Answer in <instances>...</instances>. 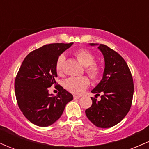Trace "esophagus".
Instances as JSON below:
<instances>
[{"label": "esophagus", "mask_w": 149, "mask_h": 149, "mask_svg": "<svg viewBox=\"0 0 149 149\" xmlns=\"http://www.w3.org/2000/svg\"><path fill=\"white\" fill-rule=\"evenodd\" d=\"M80 98V96H77V95H74V96H73V99H74V100H78V99Z\"/></svg>", "instance_id": "1"}]
</instances>
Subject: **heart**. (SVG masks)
I'll list each match as a JSON object with an SVG mask.
<instances>
[{
    "instance_id": "1",
    "label": "heart",
    "mask_w": 149,
    "mask_h": 149,
    "mask_svg": "<svg viewBox=\"0 0 149 149\" xmlns=\"http://www.w3.org/2000/svg\"><path fill=\"white\" fill-rule=\"evenodd\" d=\"M78 60L85 67V72L92 80H97L102 74V67L95 63V56L87 49H80L75 52ZM65 56L61 54L56 61L55 68L57 72L61 74L64 69ZM90 79L87 76L71 77L65 81L64 87L68 91L74 95H81L90 85Z\"/></svg>"
}]
</instances>
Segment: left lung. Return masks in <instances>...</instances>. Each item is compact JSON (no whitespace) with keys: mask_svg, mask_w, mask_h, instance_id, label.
Listing matches in <instances>:
<instances>
[{"mask_svg":"<svg viewBox=\"0 0 149 149\" xmlns=\"http://www.w3.org/2000/svg\"><path fill=\"white\" fill-rule=\"evenodd\" d=\"M98 48L104 55L105 68L102 80L91 92L95 96L102 95L100 101L91 97L92 104L85 110V114L97 127L108 128L120 122L129 112L134 83L127 63L118 53L102 44Z\"/></svg>","mask_w":149,"mask_h":149,"instance_id":"left-lung-1","label":"left lung"}]
</instances>
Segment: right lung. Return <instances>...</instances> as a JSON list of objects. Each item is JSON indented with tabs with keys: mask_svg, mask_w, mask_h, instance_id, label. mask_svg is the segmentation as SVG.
<instances>
[{
	"mask_svg": "<svg viewBox=\"0 0 149 149\" xmlns=\"http://www.w3.org/2000/svg\"><path fill=\"white\" fill-rule=\"evenodd\" d=\"M73 42L45 45L31 52L20 66L15 81V96L20 110L31 123L40 127L54 123L62 115L73 95L61 85L57 96L48 88L57 85L55 64L58 57Z\"/></svg>",
	"mask_w": 149,
	"mask_h": 149,
	"instance_id": "1",
	"label": "right lung"
}]
</instances>
